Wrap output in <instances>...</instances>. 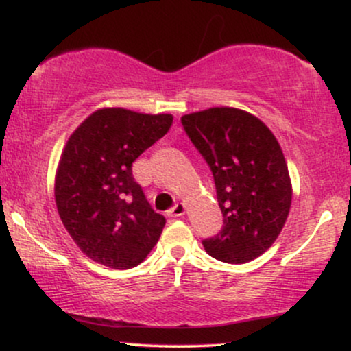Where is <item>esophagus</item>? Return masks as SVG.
Returning <instances> with one entry per match:
<instances>
[{"instance_id": "34e87169", "label": "esophagus", "mask_w": 351, "mask_h": 351, "mask_svg": "<svg viewBox=\"0 0 351 351\" xmlns=\"http://www.w3.org/2000/svg\"><path fill=\"white\" fill-rule=\"evenodd\" d=\"M168 213H170L171 217H181L184 215V213H186V206H184L183 203H176L175 206H173Z\"/></svg>"}]
</instances>
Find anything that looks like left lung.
<instances>
[{"instance_id":"1","label":"left lung","mask_w":351,"mask_h":351,"mask_svg":"<svg viewBox=\"0 0 351 351\" xmlns=\"http://www.w3.org/2000/svg\"><path fill=\"white\" fill-rule=\"evenodd\" d=\"M184 132L215 176L224 226L203 241L217 261L243 264L276 243L292 203L285 156L263 120L234 107L181 117Z\"/></svg>"}]
</instances>
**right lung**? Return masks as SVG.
Listing matches in <instances>:
<instances>
[{
	"label": "right lung",
	"mask_w": 351,
	"mask_h": 351,
	"mask_svg": "<svg viewBox=\"0 0 351 351\" xmlns=\"http://www.w3.org/2000/svg\"><path fill=\"white\" fill-rule=\"evenodd\" d=\"M171 123V114L106 107L67 140L56 171V206L74 243L95 263L132 269L158 243L167 221L145 198L132 163Z\"/></svg>",
	"instance_id": "right-lung-1"
}]
</instances>
